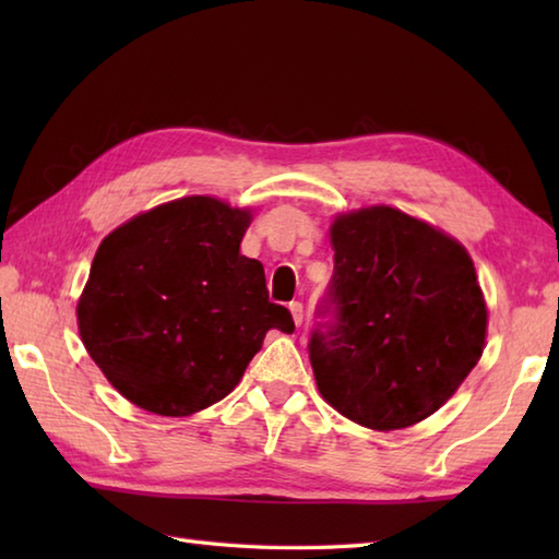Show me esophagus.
Masks as SVG:
<instances>
[{"mask_svg": "<svg viewBox=\"0 0 559 559\" xmlns=\"http://www.w3.org/2000/svg\"><path fill=\"white\" fill-rule=\"evenodd\" d=\"M288 310H290V314H293V322L300 326V324H302V302H300V300L288 302Z\"/></svg>", "mask_w": 559, "mask_h": 559, "instance_id": "34e87169", "label": "esophagus"}]
</instances>
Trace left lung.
I'll use <instances>...</instances> for the list:
<instances>
[{
	"label": "left lung",
	"instance_id": "left-lung-1",
	"mask_svg": "<svg viewBox=\"0 0 559 559\" xmlns=\"http://www.w3.org/2000/svg\"><path fill=\"white\" fill-rule=\"evenodd\" d=\"M334 276L310 334L331 406L372 430L425 420L454 396L485 346L488 307L463 245L391 206L331 225Z\"/></svg>",
	"mask_w": 559,
	"mask_h": 559
}]
</instances>
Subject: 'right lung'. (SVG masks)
I'll return each instance as SVG.
<instances>
[{"label": "right lung", "instance_id": "obj_1", "mask_svg": "<svg viewBox=\"0 0 559 559\" xmlns=\"http://www.w3.org/2000/svg\"><path fill=\"white\" fill-rule=\"evenodd\" d=\"M249 211L185 197L100 242L76 317L88 355L134 406L182 418L225 399L269 329H295L269 300L264 266L240 254Z\"/></svg>", "mask_w": 559, "mask_h": 559}]
</instances>
